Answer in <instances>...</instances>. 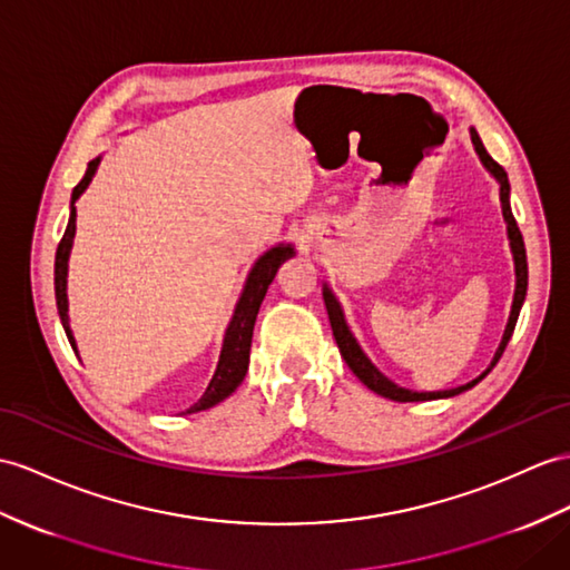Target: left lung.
Wrapping results in <instances>:
<instances>
[{"label":"left lung","mask_w":570,"mask_h":570,"mask_svg":"<svg viewBox=\"0 0 570 570\" xmlns=\"http://www.w3.org/2000/svg\"><path fill=\"white\" fill-rule=\"evenodd\" d=\"M469 132H471V142H474V149H476L481 164L498 180V186H501V207H503V217H505V225H508L512 261H515V295H512V307H510V316H508V324H505V331H503V338H501V345H498V351L491 360V365L485 367L476 380H471L462 386H454V390H445V392H411V390H404V386L394 384L390 377H384V374L372 365V360L363 353V348H360V343L355 341L348 324H345V316H343L338 299L333 297L328 285H324V304H326V312H328V322H331L333 338H336V343H338V351H341L343 360L348 363V367L353 370L355 377L363 382L367 390H372L374 394H380L384 399H392V401H433V399L456 396V394L471 390V386L479 384L485 377V374H489L495 367L498 360H501L505 345L512 336V331H515V324H518V316H520L522 302H524V295H527V254H524V242H522L520 227H518V222H515V217H512V210H510V180H508V174H505L503 166L498 164L489 155V151H485L479 132L474 128H471Z\"/></svg>","instance_id":"obj_1"}]
</instances>
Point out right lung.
Masks as SVG:
<instances>
[{
	"mask_svg": "<svg viewBox=\"0 0 570 570\" xmlns=\"http://www.w3.org/2000/svg\"><path fill=\"white\" fill-rule=\"evenodd\" d=\"M101 157H96L89 161L85 178L79 180L72 190V207H69V222L67 229L62 234V239L58 244V254H55V299H58V312H60V322L65 326V333L72 348L77 353V343L72 336V328H69V316H67V263H69V252H72V242H75V229H77V207L75 203L79 200L81 193L87 190L91 184V178L99 169ZM295 256V248L289 244H277L268 248L256 263L252 273L246 277V285L242 289V297L234 307L232 322L225 333V343H222V353H219V363L213 374L210 384H207L205 394L198 399V404H193L186 413H198L217 406L219 401H225L237 386L244 382L246 370H248V353H252V336H254V324H256V314L261 309V302L268 293V285L273 283V277L277 268L283 266L287 258Z\"/></svg>",
	"mask_w": 570,
	"mask_h": 570,
	"instance_id": "right-lung-1",
	"label": "right lung"
}]
</instances>
